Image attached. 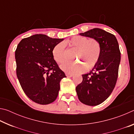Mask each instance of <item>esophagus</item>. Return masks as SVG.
I'll return each mask as SVG.
<instances>
[{
	"label": "esophagus",
	"instance_id": "esophagus-1",
	"mask_svg": "<svg viewBox=\"0 0 134 134\" xmlns=\"http://www.w3.org/2000/svg\"><path fill=\"white\" fill-rule=\"evenodd\" d=\"M65 75H66V76L67 77H71L74 76V74L71 73H69V72H66V73H65Z\"/></svg>",
	"mask_w": 134,
	"mask_h": 134
}]
</instances>
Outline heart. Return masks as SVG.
<instances>
[{
    "label": "heart",
    "instance_id": "1",
    "mask_svg": "<svg viewBox=\"0 0 134 134\" xmlns=\"http://www.w3.org/2000/svg\"><path fill=\"white\" fill-rule=\"evenodd\" d=\"M78 51L77 60L80 62L66 63L61 65V69L69 73L82 72L91 70L96 66L100 60L102 53L101 44L95 38H90L77 35L63 43H59L54 47L53 56L58 64H63L67 60L65 47Z\"/></svg>",
    "mask_w": 134,
    "mask_h": 134
}]
</instances>
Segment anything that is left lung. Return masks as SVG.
Masks as SVG:
<instances>
[{
	"label": "left lung",
	"instance_id": "obj_1",
	"mask_svg": "<svg viewBox=\"0 0 134 134\" xmlns=\"http://www.w3.org/2000/svg\"><path fill=\"white\" fill-rule=\"evenodd\" d=\"M80 35L95 38L101 44L98 63L89 73L83 74V81L76 88L79 99L89 106H96L110 96L116 85L121 62V52L114 35L93 28Z\"/></svg>",
	"mask_w": 134,
	"mask_h": 134
}]
</instances>
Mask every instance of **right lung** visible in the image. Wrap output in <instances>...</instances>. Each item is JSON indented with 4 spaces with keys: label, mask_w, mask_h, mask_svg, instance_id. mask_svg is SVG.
<instances>
[{
    "label": "right lung",
    "mask_w": 134,
    "mask_h": 134,
    "mask_svg": "<svg viewBox=\"0 0 134 134\" xmlns=\"http://www.w3.org/2000/svg\"><path fill=\"white\" fill-rule=\"evenodd\" d=\"M63 39L36 34L24 38L15 51L16 75L29 99L40 105L55 100L65 73L54 60L53 49Z\"/></svg>",
    "instance_id": "1"
}]
</instances>
